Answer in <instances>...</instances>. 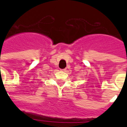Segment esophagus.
Instances as JSON below:
<instances>
[{"label":"esophagus","instance_id":"obj_1","mask_svg":"<svg viewBox=\"0 0 127 127\" xmlns=\"http://www.w3.org/2000/svg\"><path fill=\"white\" fill-rule=\"evenodd\" d=\"M61 70H62V71H64V72H65V71H66V69H61Z\"/></svg>","mask_w":127,"mask_h":127}]
</instances>
